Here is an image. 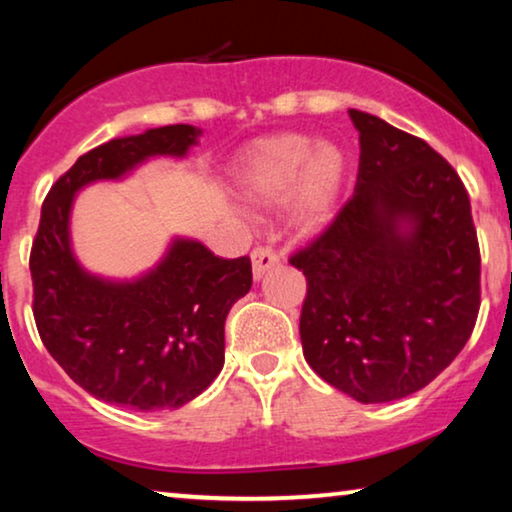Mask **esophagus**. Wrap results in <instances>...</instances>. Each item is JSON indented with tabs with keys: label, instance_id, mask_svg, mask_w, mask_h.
Here are the masks:
<instances>
[{
	"label": "esophagus",
	"instance_id": "1",
	"mask_svg": "<svg viewBox=\"0 0 512 512\" xmlns=\"http://www.w3.org/2000/svg\"><path fill=\"white\" fill-rule=\"evenodd\" d=\"M279 263V256L270 247H256L251 251V265H254V279H261L265 272L275 268Z\"/></svg>",
	"mask_w": 512,
	"mask_h": 512
}]
</instances>
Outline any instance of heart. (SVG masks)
Masks as SVG:
<instances>
[{"mask_svg": "<svg viewBox=\"0 0 512 512\" xmlns=\"http://www.w3.org/2000/svg\"><path fill=\"white\" fill-rule=\"evenodd\" d=\"M347 160L338 144L305 135H279L242 158L237 188L249 207L282 205L303 233H317L333 219L345 186Z\"/></svg>", "mask_w": 512, "mask_h": 512, "instance_id": "b5f03b06", "label": "heart"}]
</instances>
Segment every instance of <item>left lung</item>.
I'll return each instance as SVG.
<instances>
[{"mask_svg":"<svg viewBox=\"0 0 512 512\" xmlns=\"http://www.w3.org/2000/svg\"><path fill=\"white\" fill-rule=\"evenodd\" d=\"M354 195L291 256L303 270L305 361L359 403L426 387L471 338L480 247L459 174L424 139L366 111Z\"/></svg>","mask_w":512,"mask_h":512,"instance_id":"8db88e82","label":"left lung"}]
</instances>
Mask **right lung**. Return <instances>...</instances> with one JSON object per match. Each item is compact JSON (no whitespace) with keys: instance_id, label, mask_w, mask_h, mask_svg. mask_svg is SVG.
I'll return each instance as SVG.
<instances>
[{"instance_id":"right-lung-1","label":"right lung","mask_w":512,"mask_h":512,"mask_svg":"<svg viewBox=\"0 0 512 512\" xmlns=\"http://www.w3.org/2000/svg\"><path fill=\"white\" fill-rule=\"evenodd\" d=\"M200 132L165 125L111 139L83 153L41 207L30 254L34 321L48 354L100 401L174 410L200 396L223 368V326L251 289L249 256L219 258L198 240L174 237L156 268L121 282L83 268L69 237L83 186L123 179L149 158H184Z\"/></svg>"}]
</instances>
